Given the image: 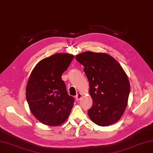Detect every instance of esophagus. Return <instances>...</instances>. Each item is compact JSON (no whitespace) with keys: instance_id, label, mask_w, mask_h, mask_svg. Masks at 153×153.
Segmentation results:
<instances>
[{"instance_id":"1","label":"esophagus","mask_w":153,"mask_h":153,"mask_svg":"<svg viewBox=\"0 0 153 153\" xmlns=\"http://www.w3.org/2000/svg\"><path fill=\"white\" fill-rule=\"evenodd\" d=\"M82 96H83V95L81 94V93H78V94H77V95L76 96V100H77V101H80L81 99H82Z\"/></svg>"}]
</instances>
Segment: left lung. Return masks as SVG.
I'll list each match as a JSON object with an SVG mask.
<instances>
[{
  "mask_svg": "<svg viewBox=\"0 0 153 153\" xmlns=\"http://www.w3.org/2000/svg\"><path fill=\"white\" fill-rule=\"evenodd\" d=\"M75 58L84 66L89 82L92 99V106L88 110L89 118L100 126L117 122L126 108L130 92L126 73L107 53L85 52Z\"/></svg>",
  "mask_w": 153,
  "mask_h": 153,
  "instance_id": "left-lung-1",
  "label": "left lung"
}]
</instances>
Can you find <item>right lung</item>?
<instances>
[{
  "label": "right lung",
  "instance_id": "add662e5",
  "mask_svg": "<svg viewBox=\"0 0 153 153\" xmlns=\"http://www.w3.org/2000/svg\"><path fill=\"white\" fill-rule=\"evenodd\" d=\"M74 55L57 53L45 58L32 69L26 87V99L34 116L48 126L66 121L75 99L69 96L62 74Z\"/></svg>",
  "mask_w": 153,
  "mask_h": 153
}]
</instances>
